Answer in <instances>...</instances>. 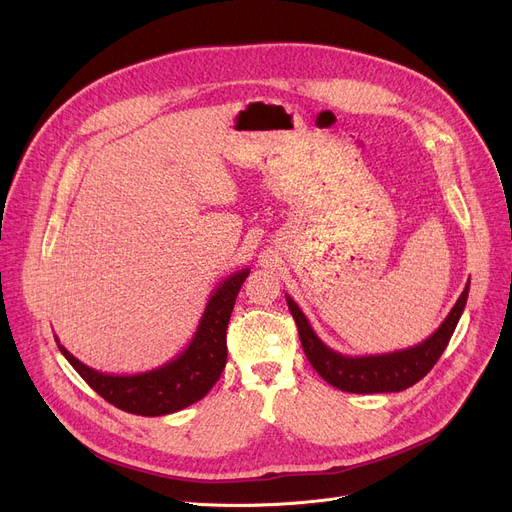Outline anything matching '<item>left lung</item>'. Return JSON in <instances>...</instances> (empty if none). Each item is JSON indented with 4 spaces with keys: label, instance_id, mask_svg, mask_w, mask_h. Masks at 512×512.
<instances>
[{
    "label": "left lung",
    "instance_id": "obj_1",
    "mask_svg": "<svg viewBox=\"0 0 512 512\" xmlns=\"http://www.w3.org/2000/svg\"><path fill=\"white\" fill-rule=\"evenodd\" d=\"M469 285L471 281H467L465 289H462L460 298L448 312L444 323L437 327L435 333H431L425 342L406 350L377 356H344L331 350L323 339L314 333L300 306L289 296H285V300L291 316L296 319L304 354L316 373L333 387L342 389V392L387 394L402 392V389L415 385L433 369V364L440 360L460 321V314L467 306Z\"/></svg>",
    "mask_w": 512,
    "mask_h": 512
}]
</instances>
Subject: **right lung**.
Listing matches in <instances>:
<instances>
[{
    "instance_id": "add662e5",
    "label": "right lung",
    "mask_w": 512,
    "mask_h": 512,
    "mask_svg": "<svg viewBox=\"0 0 512 512\" xmlns=\"http://www.w3.org/2000/svg\"><path fill=\"white\" fill-rule=\"evenodd\" d=\"M248 275L250 269H241L212 291L189 346L158 369L135 375H108L87 367L56 337L58 348L87 385L116 408L141 417L170 415L202 400L221 377L227 364V325Z\"/></svg>"
}]
</instances>
